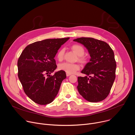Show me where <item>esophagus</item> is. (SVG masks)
I'll use <instances>...</instances> for the list:
<instances>
[{
	"mask_svg": "<svg viewBox=\"0 0 135 135\" xmlns=\"http://www.w3.org/2000/svg\"><path fill=\"white\" fill-rule=\"evenodd\" d=\"M66 76H69L70 75H71V74L68 73H66Z\"/></svg>",
	"mask_w": 135,
	"mask_h": 135,
	"instance_id": "1",
	"label": "esophagus"
}]
</instances>
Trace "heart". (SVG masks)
I'll return each instance as SVG.
<instances>
[{
  "label": "heart",
  "instance_id": "1",
  "mask_svg": "<svg viewBox=\"0 0 135 135\" xmlns=\"http://www.w3.org/2000/svg\"><path fill=\"white\" fill-rule=\"evenodd\" d=\"M72 50L78 56V60L80 63L85 64L87 63V59L84 56L85 50L84 47L79 45L74 44L71 46ZM65 50L64 49H61L57 54V59L59 61H62L64 57ZM59 68L60 70L63 71L66 73L72 74L75 73L76 71L79 70L80 68V65L78 64H72L68 62H64L59 65Z\"/></svg>",
  "mask_w": 135,
  "mask_h": 135
}]
</instances>
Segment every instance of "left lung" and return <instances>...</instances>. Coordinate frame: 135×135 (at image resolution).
<instances>
[{
	"label": "left lung",
	"mask_w": 135,
	"mask_h": 135,
	"mask_svg": "<svg viewBox=\"0 0 135 135\" xmlns=\"http://www.w3.org/2000/svg\"><path fill=\"white\" fill-rule=\"evenodd\" d=\"M73 41L83 44L91 57L81 72L86 76L78 78V90L90 102H100L109 95L115 78L114 52L106 42L93 38L82 37Z\"/></svg>",
	"instance_id": "obj_1"
}]
</instances>
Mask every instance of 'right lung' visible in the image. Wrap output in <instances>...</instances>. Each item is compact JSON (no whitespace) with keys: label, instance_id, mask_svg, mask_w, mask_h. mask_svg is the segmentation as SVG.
I'll use <instances>...</instances> for the list:
<instances>
[{"label":"right lung","instance_id":"right-lung-1","mask_svg":"<svg viewBox=\"0 0 135 135\" xmlns=\"http://www.w3.org/2000/svg\"><path fill=\"white\" fill-rule=\"evenodd\" d=\"M69 38L37 41L21 53L17 62L18 76L25 94L36 103L49 104L57 96L66 73L60 70L50 74L57 68L54 57L58 50Z\"/></svg>","mask_w":135,"mask_h":135}]
</instances>
